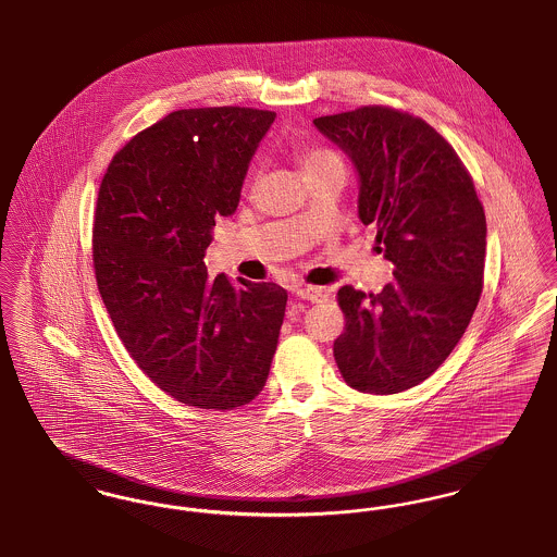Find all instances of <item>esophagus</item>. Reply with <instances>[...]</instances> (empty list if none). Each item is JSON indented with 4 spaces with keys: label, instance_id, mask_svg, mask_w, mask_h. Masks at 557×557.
<instances>
[{
    "label": "esophagus",
    "instance_id": "obj_1",
    "mask_svg": "<svg viewBox=\"0 0 557 557\" xmlns=\"http://www.w3.org/2000/svg\"><path fill=\"white\" fill-rule=\"evenodd\" d=\"M295 295L299 297V299H308V301H312V304H319L322 299H326V292L322 289V287H312V285H297L295 289Z\"/></svg>",
    "mask_w": 557,
    "mask_h": 557
}]
</instances>
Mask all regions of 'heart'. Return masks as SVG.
I'll list each match as a JSON object with an SVG mask.
<instances>
[{
  "label": "heart",
  "mask_w": 557,
  "mask_h": 557,
  "mask_svg": "<svg viewBox=\"0 0 557 557\" xmlns=\"http://www.w3.org/2000/svg\"><path fill=\"white\" fill-rule=\"evenodd\" d=\"M331 161H339V159L333 152H329V150H312V152L306 154L304 168H306V172H310V170L324 165V163H331Z\"/></svg>",
  "instance_id": "1"
}]
</instances>
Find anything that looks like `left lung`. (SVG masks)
<instances>
[{
  "label": "left lung",
  "instance_id": "8db88e82",
  "mask_svg": "<svg viewBox=\"0 0 557 557\" xmlns=\"http://www.w3.org/2000/svg\"><path fill=\"white\" fill-rule=\"evenodd\" d=\"M358 176V218L394 264L381 293L342 287L346 331L335 362L346 383L398 394L455 350L482 293L486 218L457 152L423 119L387 107L314 119Z\"/></svg>",
  "mask_w": 557,
  "mask_h": 557
}]
</instances>
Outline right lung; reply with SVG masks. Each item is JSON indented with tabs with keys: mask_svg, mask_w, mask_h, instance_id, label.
<instances>
[{
	"mask_svg": "<svg viewBox=\"0 0 557 557\" xmlns=\"http://www.w3.org/2000/svg\"><path fill=\"white\" fill-rule=\"evenodd\" d=\"M274 119L240 107L170 113L119 150L100 184L98 292L136 364L188 407L251 403L276 351L287 292L211 281L203 262Z\"/></svg>",
	"mask_w": 557,
	"mask_h": 557,
	"instance_id": "right-lung-1",
	"label": "right lung"
}]
</instances>
